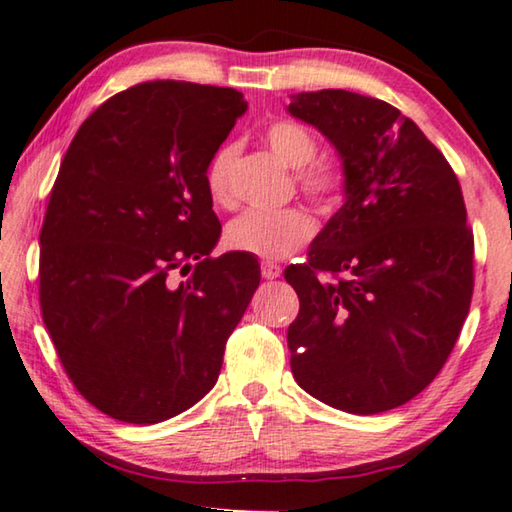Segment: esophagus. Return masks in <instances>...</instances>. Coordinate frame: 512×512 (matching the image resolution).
Masks as SVG:
<instances>
[{
	"instance_id": "obj_1",
	"label": "esophagus",
	"mask_w": 512,
	"mask_h": 512,
	"mask_svg": "<svg viewBox=\"0 0 512 512\" xmlns=\"http://www.w3.org/2000/svg\"><path fill=\"white\" fill-rule=\"evenodd\" d=\"M282 273V269L278 264H273V262H262V278H266V280H273V278H278Z\"/></svg>"
}]
</instances>
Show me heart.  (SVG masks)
Listing matches in <instances>:
<instances>
[{
  "mask_svg": "<svg viewBox=\"0 0 512 512\" xmlns=\"http://www.w3.org/2000/svg\"><path fill=\"white\" fill-rule=\"evenodd\" d=\"M264 142L280 163L299 170L296 181L305 195L319 207L331 209L345 190V174L331 163H319L317 140L308 128L289 119L271 121L264 128ZM234 144H223L213 151L204 167V188L216 207H232V165ZM317 223L301 207L280 211H246L236 216L225 230V243L232 250L262 259H282L303 248L315 236Z\"/></svg>",
  "mask_w": 512,
  "mask_h": 512,
  "instance_id": "1",
  "label": "heart"
}]
</instances>
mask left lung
Here are the masks:
<instances>
[{
  "mask_svg": "<svg viewBox=\"0 0 512 512\" xmlns=\"http://www.w3.org/2000/svg\"><path fill=\"white\" fill-rule=\"evenodd\" d=\"M329 137L345 204L285 269L299 294L287 329L294 379L349 414L416 398L451 356L474 294V232L460 181L414 121L345 89L292 96Z\"/></svg>",
  "mask_w": 512,
  "mask_h": 512,
  "instance_id": "obj_1",
  "label": "left lung"
}]
</instances>
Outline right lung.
I'll return each mask as SVG.
<instances>
[{
  "label": "right lung",
  "instance_id": "right-lung-1",
  "mask_svg": "<svg viewBox=\"0 0 512 512\" xmlns=\"http://www.w3.org/2000/svg\"><path fill=\"white\" fill-rule=\"evenodd\" d=\"M246 108L230 87L142 82L91 112L61 160L38 299L68 379L117 421L154 425L202 400L259 285L248 255L209 257L220 223L204 167Z\"/></svg>",
  "mask_w": 512,
  "mask_h": 512
}]
</instances>
